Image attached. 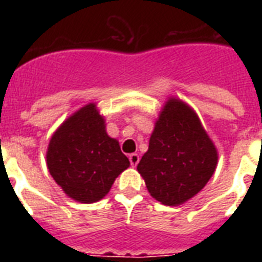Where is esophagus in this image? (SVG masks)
<instances>
[{
    "label": "esophagus",
    "instance_id": "obj_1",
    "mask_svg": "<svg viewBox=\"0 0 262 262\" xmlns=\"http://www.w3.org/2000/svg\"><path fill=\"white\" fill-rule=\"evenodd\" d=\"M128 159H129V163H131V165L136 166L139 163V160H140V157H139L138 154H131L129 155Z\"/></svg>",
    "mask_w": 262,
    "mask_h": 262
}]
</instances>
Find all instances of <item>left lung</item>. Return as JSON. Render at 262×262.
<instances>
[{
	"mask_svg": "<svg viewBox=\"0 0 262 262\" xmlns=\"http://www.w3.org/2000/svg\"><path fill=\"white\" fill-rule=\"evenodd\" d=\"M216 165V147L200 117L186 102L169 97L138 164L149 194L163 205H182L206 186Z\"/></svg>",
	"mask_w": 262,
	"mask_h": 262,
	"instance_id": "8db88e82",
	"label": "left lung"
}]
</instances>
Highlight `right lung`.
Returning a JSON list of instances; mask_svg holds the SVG:
<instances>
[{
    "label": "right lung",
    "instance_id": "right-lung-1",
    "mask_svg": "<svg viewBox=\"0 0 262 262\" xmlns=\"http://www.w3.org/2000/svg\"><path fill=\"white\" fill-rule=\"evenodd\" d=\"M47 168L62 191L80 203L98 202L115 178L129 166L119 142L106 133L97 103H88L67 118L51 136Z\"/></svg>",
    "mask_w": 262,
    "mask_h": 262
}]
</instances>
